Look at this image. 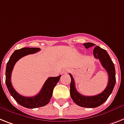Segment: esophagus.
Returning a JSON list of instances; mask_svg holds the SVG:
<instances>
[{"mask_svg": "<svg viewBox=\"0 0 124 124\" xmlns=\"http://www.w3.org/2000/svg\"><path fill=\"white\" fill-rule=\"evenodd\" d=\"M68 72V70H64V71H63V73H64V74H65V73H67Z\"/></svg>", "mask_w": 124, "mask_h": 124, "instance_id": "34e87169", "label": "esophagus"}]
</instances>
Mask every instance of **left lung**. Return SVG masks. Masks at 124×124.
<instances>
[{
  "mask_svg": "<svg viewBox=\"0 0 124 124\" xmlns=\"http://www.w3.org/2000/svg\"><path fill=\"white\" fill-rule=\"evenodd\" d=\"M83 45L86 49L95 46L94 44L91 42L85 43L83 44ZM93 55L95 58L100 60L102 66L106 70L108 75V85L102 93L92 96L82 95L77 91L74 78L71 73H70V76L71 77L70 92L71 99L77 105L84 108H96L105 103L113 91L116 82L115 66L106 50L103 49L99 46H96L93 50Z\"/></svg>",
  "mask_w": 124,
  "mask_h": 124,
  "instance_id": "obj_1",
  "label": "left lung"
}]
</instances>
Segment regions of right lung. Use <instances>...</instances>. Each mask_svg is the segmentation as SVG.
Returning <instances> with one entry per match:
<instances>
[{"label": "right lung", "instance_id": "right-lung-1", "mask_svg": "<svg viewBox=\"0 0 124 124\" xmlns=\"http://www.w3.org/2000/svg\"><path fill=\"white\" fill-rule=\"evenodd\" d=\"M40 50V48L37 47H23L20 49L16 50L11 56L6 66V84L8 91L19 105L27 108H36L47 105L53 96V89L57 83L59 82L61 76L60 75V76L56 77L48 78L44 83L40 91L35 96H23L14 90L11 81V73L14 64L23 56L34 54Z\"/></svg>", "mask_w": 124, "mask_h": 124}]
</instances>
